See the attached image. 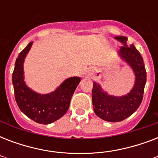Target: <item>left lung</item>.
Wrapping results in <instances>:
<instances>
[{
  "label": "left lung",
  "instance_id": "left-lung-1",
  "mask_svg": "<svg viewBox=\"0 0 158 158\" xmlns=\"http://www.w3.org/2000/svg\"><path fill=\"white\" fill-rule=\"evenodd\" d=\"M122 43L118 55L133 69L135 75V85L126 95L113 96L103 91L101 85L94 82L92 99L94 110L99 118L109 122H118L131 115L140 106L146 84V69L139 52L134 45L128 47V38L124 36L115 37Z\"/></svg>",
  "mask_w": 158,
  "mask_h": 158
}]
</instances>
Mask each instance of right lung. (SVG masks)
I'll list each match as a JSON object with an SVG mask.
<instances>
[{"mask_svg": "<svg viewBox=\"0 0 158 158\" xmlns=\"http://www.w3.org/2000/svg\"><path fill=\"white\" fill-rule=\"evenodd\" d=\"M33 42L21 52L16 59L12 74L15 98L22 112L35 122L48 125L66 113L74 90L80 83V77H70L50 94L36 93L24 82L23 62L30 51Z\"/></svg>", "mask_w": 158, "mask_h": 158, "instance_id": "obj_1", "label": "right lung"}]
</instances>
